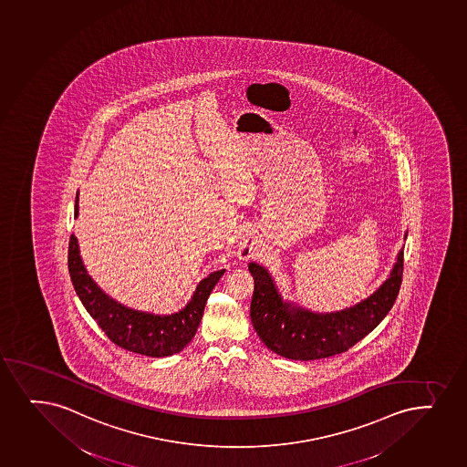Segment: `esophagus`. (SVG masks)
Masks as SVG:
<instances>
[{"label": "esophagus", "instance_id": "1", "mask_svg": "<svg viewBox=\"0 0 467 467\" xmlns=\"http://www.w3.org/2000/svg\"><path fill=\"white\" fill-rule=\"evenodd\" d=\"M257 251V244H255L254 238H251V236H247V238H244V240L238 244V257L243 258V260L254 257Z\"/></svg>", "mask_w": 467, "mask_h": 467}]
</instances>
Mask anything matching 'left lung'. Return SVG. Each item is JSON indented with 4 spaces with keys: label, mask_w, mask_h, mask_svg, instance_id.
I'll return each mask as SVG.
<instances>
[{
    "label": "left lung",
    "mask_w": 467,
    "mask_h": 467,
    "mask_svg": "<svg viewBox=\"0 0 467 467\" xmlns=\"http://www.w3.org/2000/svg\"><path fill=\"white\" fill-rule=\"evenodd\" d=\"M249 271L255 284L251 321L258 337L274 354L308 361L343 354L383 321L402 284L403 249L379 290L354 306L332 313H315L282 299L265 266L249 263Z\"/></svg>",
    "instance_id": "8db88e82"
}]
</instances>
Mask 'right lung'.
<instances>
[{
	"mask_svg": "<svg viewBox=\"0 0 467 467\" xmlns=\"http://www.w3.org/2000/svg\"><path fill=\"white\" fill-rule=\"evenodd\" d=\"M79 193L76 194L75 218L79 214ZM68 271L76 295L98 322L108 338L129 352L146 357H170L181 352L198 330L205 302L225 269L212 273L199 282L192 300L172 315H152L124 306L98 286L82 263L78 238L70 236Z\"/></svg>",
	"mask_w": 467,
	"mask_h": 467,
	"instance_id": "1",
	"label": "right lung"
}]
</instances>
